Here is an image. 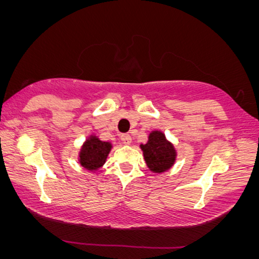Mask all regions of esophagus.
I'll list each match as a JSON object with an SVG mask.
<instances>
[{"instance_id": "esophagus-1", "label": "esophagus", "mask_w": 259, "mask_h": 259, "mask_svg": "<svg viewBox=\"0 0 259 259\" xmlns=\"http://www.w3.org/2000/svg\"><path fill=\"white\" fill-rule=\"evenodd\" d=\"M120 139H121V141L125 145H130L131 143H132V137L130 136V134H121V137H120Z\"/></svg>"}]
</instances>
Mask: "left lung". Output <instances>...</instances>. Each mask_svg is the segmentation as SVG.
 I'll list each match as a JSON object with an SVG mask.
<instances>
[{
  "instance_id": "obj_1",
  "label": "left lung",
  "mask_w": 259,
  "mask_h": 259,
  "mask_svg": "<svg viewBox=\"0 0 259 259\" xmlns=\"http://www.w3.org/2000/svg\"><path fill=\"white\" fill-rule=\"evenodd\" d=\"M147 167L153 173L166 172L175 165L177 151L161 131H152L146 144L140 145Z\"/></svg>"
}]
</instances>
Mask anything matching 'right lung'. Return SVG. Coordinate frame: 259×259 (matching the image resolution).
Returning a JSON list of instances; mask_svg holds the SVG:
<instances>
[{
	"instance_id": "obj_1",
	"label": "right lung",
	"mask_w": 259,
	"mask_h": 259,
	"mask_svg": "<svg viewBox=\"0 0 259 259\" xmlns=\"http://www.w3.org/2000/svg\"><path fill=\"white\" fill-rule=\"evenodd\" d=\"M112 147L111 143L102 141L97 136L92 134L81 146L79 153L80 165L88 171H97L104 166Z\"/></svg>"
}]
</instances>
